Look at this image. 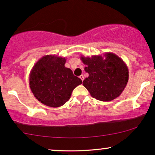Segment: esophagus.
<instances>
[{"mask_svg": "<svg viewBox=\"0 0 155 155\" xmlns=\"http://www.w3.org/2000/svg\"><path fill=\"white\" fill-rule=\"evenodd\" d=\"M80 78H81V81H83V80H84V76H83V74H81V76H80Z\"/></svg>", "mask_w": 155, "mask_h": 155, "instance_id": "34e87169", "label": "esophagus"}]
</instances>
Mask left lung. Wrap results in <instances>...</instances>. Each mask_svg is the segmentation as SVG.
<instances>
[{"instance_id": "obj_1", "label": "left lung", "mask_w": 155, "mask_h": 155, "mask_svg": "<svg viewBox=\"0 0 155 155\" xmlns=\"http://www.w3.org/2000/svg\"><path fill=\"white\" fill-rule=\"evenodd\" d=\"M88 77L83 82L91 96L101 101L118 97L128 81V69L123 60L111 52L91 57L81 56Z\"/></svg>"}]
</instances>
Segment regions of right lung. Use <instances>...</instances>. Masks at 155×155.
Instances as JSON below:
<instances>
[{
  "label": "right lung",
  "mask_w": 155,
  "mask_h": 155,
  "mask_svg": "<svg viewBox=\"0 0 155 155\" xmlns=\"http://www.w3.org/2000/svg\"><path fill=\"white\" fill-rule=\"evenodd\" d=\"M66 59L45 55L35 64L29 76V84L35 97L51 107H59L70 99L82 81L65 67Z\"/></svg>",
  "instance_id": "1"
}]
</instances>
